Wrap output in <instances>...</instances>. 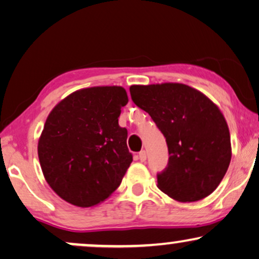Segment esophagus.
<instances>
[{
	"instance_id": "obj_1",
	"label": "esophagus",
	"mask_w": 259,
	"mask_h": 259,
	"mask_svg": "<svg viewBox=\"0 0 259 259\" xmlns=\"http://www.w3.org/2000/svg\"><path fill=\"white\" fill-rule=\"evenodd\" d=\"M139 158L141 162H144L147 160V151L146 150H141L139 153Z\"/></svg>"
}]
</instances>
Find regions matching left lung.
<instances>
[{
  "instance_id": "left-lung-1",
  "label": "left lung",
  "mask_w": 259,
  "mask_h": 259,
  "mask_svg": "<svg viewBox=\"0 0 259 259\" xmlns=\"http://www.w3.org/2000/svg\"><path fill=\"white\" fill-rule=\"evenodd\" d=\"M133 102L150 115L165 137L169 160L157 187L181 202L215 191L230 165V130L211 99L180 82L130 86Z\"/></svg>"
}]
</instances>
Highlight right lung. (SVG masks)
I'll list each match as a JSON object with an SVG mask.
<instances>
[{
	"instance_id": "right-lung-1",
	"label": "right lung",
	"mask_w": 259,
	"mask_h": 259,
	"mask_svg": "<svg viewBox=\"0 0 259 259\" xmlns=\"http://www.w3.org/2000/svg\"><path fill=\"white\" fill-rule=\"evenodd\" d=\"M122 86L81 89L48 115L37 155L50 187L70 204L92 207L108 199L133 162L127 132L118 125L126 105Z\"/></svg>"
}]
</instances>
